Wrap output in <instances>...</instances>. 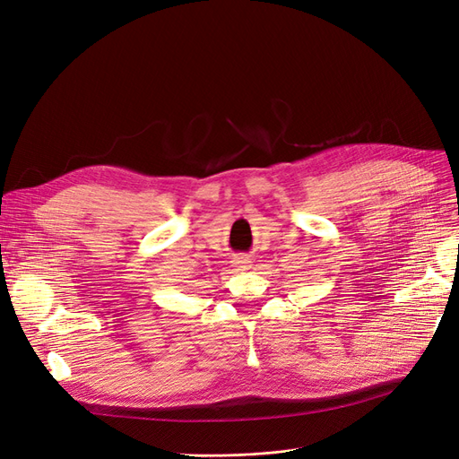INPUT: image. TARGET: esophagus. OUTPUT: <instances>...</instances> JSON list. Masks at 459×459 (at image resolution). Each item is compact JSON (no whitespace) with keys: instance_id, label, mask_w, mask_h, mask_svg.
<instances>
[{"instance_id":"34e87169","label":"esophagus","mask_w":459,"mask_h":459,"mask_svg":"<svg viewBox=\"0 0 459 459\" xmlns=\"http://www.w3.org/2000/svg\"><path fill=\"white\" fill-rule=\"evenodd\" d=\"M230 266H232L236 272H244V270L251 268V256H249L247 253H238V255L232 256Z\"/></svg>"}]
</instances>
